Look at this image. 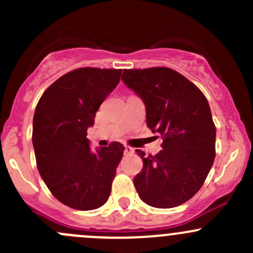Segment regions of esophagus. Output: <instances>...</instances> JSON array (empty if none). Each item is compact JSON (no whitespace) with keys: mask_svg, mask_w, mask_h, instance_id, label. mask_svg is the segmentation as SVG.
Segmentation results:
<instances>
[{"mask_svg":"<svg viewBox=\"0 0 253 253\" xmlns=\"http://www.w3.org/2000/svg\"><path fill=\"white\" fill-rule=\"evenodd\" d=\"M134 152L133 148L128 147V145H125V154H132Z\"/></svg>","mask_w":253,"mask_h":253,"instance_id":"obj_1","label":"esophagus"}]
</instances>
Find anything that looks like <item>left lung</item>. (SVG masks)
<instances>
[{"label":"left lung","instance_id":"8db88e82","mask_svg":"<svg viewBox=\"0 0 253 253\" xmlns=\"http://www.w3.org/2000/svg\"><path fill=\"white\" fill-rule=\"evenodd\" d=\"M122 81L142 99L147 126L163 138L158 154L137 149L143 169L133 178L139 197L172 208L200 191L215 158V125L205 94L168 67L125 70Z\"/></svg>","mask_w":253,"mask_h":253}]
</instances>
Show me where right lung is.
<instances>
[{
  "mask_svg": "<svg viewBox=\"0 0 253 253\" xmlns=\"http://www.w3.org/2000/svg\"><path fill=\"white\" fill-rule=\"evenodd\" d=\"M121 70L84 67L53 82L38 103L33 145L40 176L61 203L78 211L101 207L111 192L125 147L90 149L86 129L101 103L116 88Z\"/></svg>",
  "mask_w": 253,
  "mask_h": 253,
  "instance_id": "add662e5",
  "label": "right lung"
}]
</instances>
